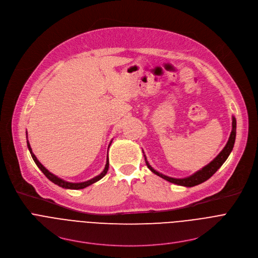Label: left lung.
Listing matches in <instances>:
<instances>
[{"mask_svg": "<svg viewBox=\"0 0 258 258\" xmlns=\"http://www.w3.org/2000/svg\"><path fill=\"white\" fill-rule=\"evenodd\" d=\"M236 126H237V122H236V118L233 116V122H232V132L229 138V141L227 143V145L225 146V148L220 152L209 164H207L206 166H204L202 169L196 171L195 173H193L192 175L185 177V178H174V177H170L167 175H164L160 172H158L157 170H155L150 164L149 162L147 161L146 156H145V160H146V164L148 166V168L154 172L155 174H157L158 176L166 179L167 181H170L172 183H175V185L178 186H183V187H194L199 185V183L204 182L205 180H207L209 177H211L216 171L217 169L224 164V162L228 159L230 153L233 150V147L235 144V140H236Z\"/></svg>", "mask_w": 258, "mask_h": 258, "instance_id": "8db88e82", "label": "left lung"}]
</instances>
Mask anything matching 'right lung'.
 <instances>
[{"instance_id": "1", "label": "right lung", "mask_w": 258, "mask_h": 258, "mask_svg": "<svg viewBox=\"0 0 258 258\" xmlns=\"http://www.w3.org/2000/svg\"><path fill=\"white\" fill-rule=\"evenodd\" d=\"M26 136H27V132H26ZM26 140H27V137H26ZM111 143L112 142H110V144H109V146L111 145ZM27 147H28V150H29V152H30V154H31V157H32V159H33V161L35 162V164L38 165V167L42 170V172L52 181V182H54V183H56V185H58L59 187H62V188H64V189H71V190H80V189H84V188H87V187H89L90 185H92V183H94V182H96V181H98L99 179H101L106 173H107V171H108V168H109V160H108V156H107V161H106V165H105V168H104V170L99 174V175H97V176H95V177H93V178H91V179H89V180H86V181H82V182H69V181H66V180H64V179H62V178H60V177H58L57 175H55V174H53L52 172H50L39 160H38V158L35 157V155L32 153V150H31V148H30V145H29V142H28V140H27Z\"/></svg>"}]
</instances>
